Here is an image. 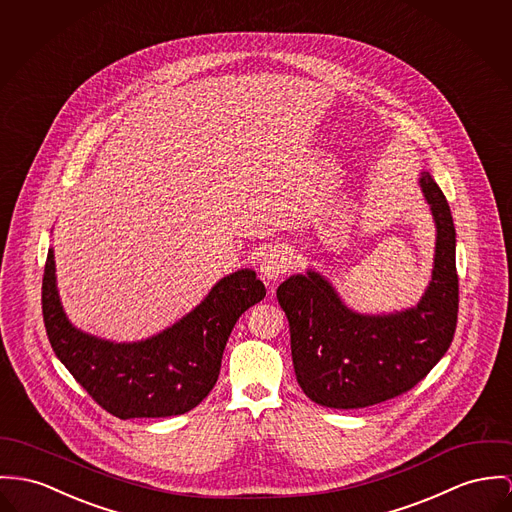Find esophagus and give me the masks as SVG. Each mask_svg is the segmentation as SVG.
Returning a JSON list of instances; mask_svg holds the SVG:
<instances>
[{
	"label": "esophagus",
	"mask_w": 512,
	"mask_h": 512,
	"mask_svg": "<svg viewBox=\"0 0 512 512\" xmlns=\"http://www.w3.org/2000/svg\"><path fill=\"white\" fill-rule=\"evenodd\" d=\"M292 269V253L284 245L271 247L261 261V276L267 284L275 282Z\"/></svg>",
	"instance_id": "1"
}]
</instances>
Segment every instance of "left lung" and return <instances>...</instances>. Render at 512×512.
<instances>
[{
  "instance_id": "obj_1",
  "label": "left lung",
  "mask_w": 512,
  "mask_h": 512,
  "mask_svg": "<svg viewBox=\"0 0 512 512\" xmlns=\"http://www.w3.org/2000/svg\"><path fill=\"white\" fill-rule=\"evenodd\" d=\"M419 185L431 204L436 247L431 284L415 308L356 314L314 271L284 280L276 298L288 317L296 380L312 401L331 409L376 405L417 386L448 351L458 321L456 230L433 177Z\"/></svg>"
}]
</instances>
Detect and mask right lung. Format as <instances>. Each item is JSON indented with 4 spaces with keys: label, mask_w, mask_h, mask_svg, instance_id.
I'll list each match as a JSON object with an SVG mask.
<instances>
[{
    "label": "right lung",
    "mask_w": 512,
    "mask_h": 512,
    "mask_svg": "<svg viewBox=\"0 0 512 512\" xmlns=\"http://www.w3.org/2000/svg\"><path fill=\"white\" fill-rule=\"evenodd\" d=\"M54 253L42 276L48 341L79 386L118 419L183 415L214 388L239 315L267 294L251 269L224 276L191 314L138 343H113L76 329L62 310Z\"/></svg>",
    "instance_id": "1"
}]
</instances>
